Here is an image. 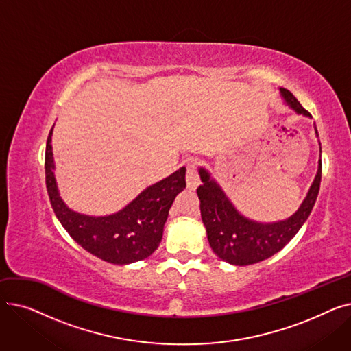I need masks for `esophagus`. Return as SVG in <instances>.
Wrapping results in <instances>:
<instances>
[{
    "label": "esophagus",
    "mask_w": 351,
    "mask_h": 351,
    "mask_svg": "<svg viewBox=\"0 0 351 351\" xmlns=\"http://www.w3.org/2000/svg\"><path fill=\"white\" fill-rule=\"evenodd\" d=\"M186 183L189 189H196L200 185V176L197 173V165L195 160L186 163Z\"/></svg>",
    "instance_id": "esophagus-1"
}]
</instances>
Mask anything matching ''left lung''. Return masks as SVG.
Instances as JSON below:
<instances>
[{
    "label": "left lung",
    "instance_id": "8db88e82",
    "mask_svg": "<svg viewBox=\"0 0 351 351\" xmlns=\"http://www.w3.org/2000/svg\"><path fill=\"white\" fill-rule=\"evenodd\" d=\"M286 102L298 114L310 117V112L294 98L290 90L280 88ZM317 134V129H316ZM319 136V135H317ZM202 185L197 188L200 200V215L206 228L208 241L215 254L230 265L247 266L259 263L274 253L280 252L294 237L307 220L320 189L322 180V159L315 182L303 200L299 210L287 220L278 223L262 225L243 217L239 213L230 200L217 183L210 179V175L200 169Z\"/></svg>",
    "mask_w": 351,
    "mask_h": 351
}]
</instances>
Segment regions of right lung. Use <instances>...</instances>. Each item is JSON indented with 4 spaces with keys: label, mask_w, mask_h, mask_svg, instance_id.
<instances>
[{
    "label": "right lung",
    "mask_w": 351,
    "mask_h": 351,
    "mask_svg": "<svg viewBox=\"0 0 351 351\" xmlns=\"http://www.w3.org/2000/svg\"><path fill=\"white\" fill-rule=\"evenodd\" d=\"M49 131L45 147V183L51 206L61 225L81 247L104 262L129 265L149 257L159 246L169 209L179 192L186 188L185 168L146 188L115 215L94 217L66 208L53 176Z\"/></svg>",
    "instance_id": "right-lung-1"
}]
</instances>
